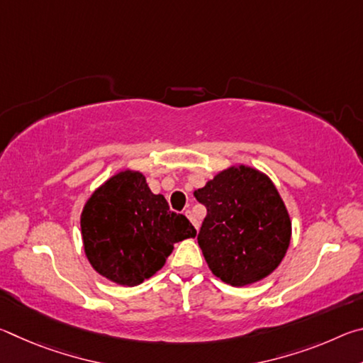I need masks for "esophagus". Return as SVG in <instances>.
I'll use <instances>...</instances> for the list:
<instances>
[{"mask_svg":"<svg viewBox=\"0 0 363 363\" xmlns=\"http://www.w3.org/2000/svg\"><path fill=\"white\" fill-rule=\"evenodd\" d=\"M186 216L190 219V223H192L194 224V227H195V229L196 230H199V227H200V223H199V219H196L195 216H194V214H192V211H190V210H187L186 211Z\"/></svg>","mask_w":363,"mask_h":363,"instance_id":"34e87169","label":"esophagus"}]
</instances>
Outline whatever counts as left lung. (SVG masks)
Segmentation results:
<instances>
[{
  "mask_svg": "<svg viewBox=\"0 0 363 363\" xmlns=\"http://www.w3.org/2000/svg\"><path fill=\"white\" fill-rule=\"evenodd\" d=\"M194 195L206 206L196 240L216 277L245 286L279 267L290 245L291 223L267 176L232 167Z\"/></svg>",
  "mask_w": 363,
  "mask_h": 363,
  "instance_id": "left-lung-1",
  "label": "left lung"
}]
</instances>
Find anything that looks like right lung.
Segmentation results:
<instances>
[{
  "mask_svg": "<svg viewBox=\"0 0 363 363\" xmlns=\"http://www.w3.org/2000/svg\"><path fill=\"white\" fill-rule=\"evenodd\" d=\"M84 253L97 272L134 286L162 269L176 242L195 237L184 214L169 210L144 174L121 171L86 201L82 213Z\"/></svg>",
  "mask_w": 363,
  "mask_h": 363,
  "instance_id": "1",
  "label": "right lung"
}]
</instances>
